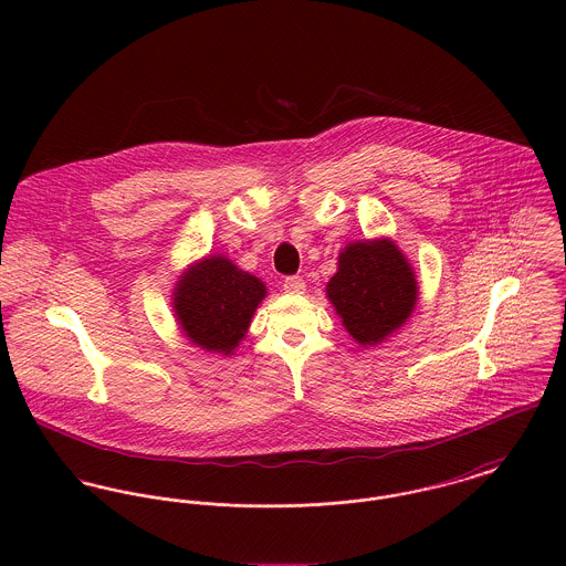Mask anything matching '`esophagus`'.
I'll list each match as a JSON object with an SVG mask.
<instances>
[{"label": "esophagus", "instance_id": "34e87169", "mask_svg": "<svg viewBox=\"0 0 566 566\" xmlns=\"http://www.w3.org/2000/svg\"><path fill=\"white\" fill-rule=\"evenodd\" d=\"M283 290H285L287 294H303V292H305V281H303L301 276H287V279L283 281Z\"/></svg>", "mask_w": 566, "mask_h": 566}]
</instances>
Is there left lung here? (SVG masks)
Returning <instances> with one entry per match:
<instances>
[{
    "mask_svg": "<svg viewBox=\"0 0 566 566\" xmlns=\"http://www.w3.org/2000/svg\"><path fill=\"white\" fill-rule=\"evenodd\" d=\"M328 301L359 344L386 339L409 318L418 287L403 252L390 242H357L339 252Z\"/></svg>",
    "mask_w": 566,
    "mask_h": 566,
    "instance_id": "1",
    "label": "left lung"
}]
</instances>
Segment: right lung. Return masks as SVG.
<instances>
[{
	"label": "right lung",
	"mask_w": 566,
	"mask_h": 566,
	"mask_svg": "<svg viewBox=\"0 0 566 566\" xmlns=\"http://www.w3.org/2000/svg\"><path fill=\"white\" fill-rule=\"evenodd\" d=\"M174 296L185 335L196 346L229 355L263 301L265 285L229 259L211 256L185 272Z\"/></svg>",
	"instance_id": "1"
}]
</instances>
